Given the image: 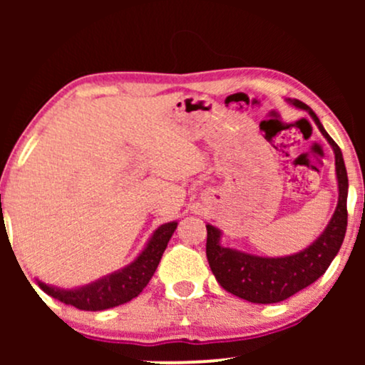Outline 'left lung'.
Segmentation results:
<instances>
[{
	"mask_svg": "<svg viewBox=\"0 0 365 365\" xmlns=\"http://www.w3.org/2000/svg\"><path fill=\"white\" fill-rule=\"evenodd\" d=\"M295 108L305 110L312 116L324 139L329 142L334 153L338 180V204L328 226L311 245L297 254L283 257H262L242 250L221 245V230L206 225L207 244L206 255L209 266L217 283L226 292L254 304H276L304 290L324 274L331 261L336 257L346 232V195H349V177H346L343 154L338 144L328 135L319 118L307 104L299 99H288Z\"/></svg>",
	"mask_w": 365,
	"mask_h": 365,
	"instance_id": "left-lung-1",
	"label": "left lung"
}]
</instances>
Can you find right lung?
<instances>
[{"label":"right lung","mask_w":365,"mask_h":365,"mask_svg":"<svg viewBox=\"0 0 365 365\" xmlns=\"http://www.w3.org/2000/svg\"><path fill=\"white\" fill-rule=\"evenodd\" d=\"M177 221H170V223L158 226L135 261L89 284L77 288H60L39 282V279H37V284L53 299H58L66 305H73L81 311H104V309L127 304L148 287L171 235L177 230Z\"/></svg>","instance_id":"1"}]
</instances>
